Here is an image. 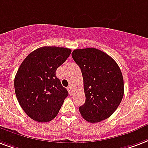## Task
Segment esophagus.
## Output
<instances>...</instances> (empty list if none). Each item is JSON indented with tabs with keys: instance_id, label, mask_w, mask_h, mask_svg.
Wrapping results in <instances>:
<instances>
[{
	"instance_id": "esophagus-1",
	"label": "esophagus",
	"mask_w": 148,
	"mask_h": 148,
	"mask_svg": "<svg viewBox=\"0 0 148 148\" xmlns=\"http://www.w3.org/2000/svg\"><path fill=\"white\" fill-rule=\"evenodd\" d=\"M67 90H68V91H69L70 94L71 95V94H72V92H73V88H72V86L67 87Z\"/></svg>"
}]
</instances>
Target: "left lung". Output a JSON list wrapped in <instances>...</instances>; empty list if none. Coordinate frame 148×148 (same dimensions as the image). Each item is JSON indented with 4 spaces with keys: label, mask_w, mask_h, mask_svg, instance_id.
Instances as JSON below:
<instances>
[{
    "label": "left lung",
    "mask_w": 148,
    "mask_h": 148,
    "mask_svg": "<svg viewBox=\"0 0 148 148\" xmlns=\"http://www.w3.org/2000/svg\"><path fill=\"white\" fill-rule=\"evenodd\" d=\"M72 57L83 76L85 102L79 111L89 123L108 119L120 104L124 94L121 70L116 62L95 48L74 49Z\"/></svg>",
    "instance_id": "8db88e82"
}]
</instances>
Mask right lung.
I'll use <instances>...</instances> for the list:
<instances>
[{
  "instance_id": "1",
  "label": "right lung",
  "mask_w": 148,
  "mask_h": 148,
  "mask_svg": "<svg viewBox=\"0 0 148 148\" xmlns=\"http://www.w3.org/2000/svg\"><path fill=\"white\" fill-rule=\"evenodd\" d=\"M71 53L64 47H40L29 53L19 66L14 77L15 95L25 112L35 121H51L68 96L56 71Z\"/></svg>"
}]
</instances>
